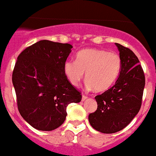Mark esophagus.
I'll return each instance as SVG.
<instances>
[{
  "mask_svg": "<svg viewBox=\"0 0 156 156\" xmlns=\"http://www.w3.org/2000/svg\"><path fill=\"white\" fill-rule=\"evenodd\" d=\"M87 95H83V96H82V100H87Z\"/></svg>",
  "mask_w": 156,
  "mask_h": 156,
  "instance_id": "esophagus-1",
  "label": "esophagus"
}]
</instances>
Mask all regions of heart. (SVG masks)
<instances>
[{"label":"heart","mask_w":156,"mask_h":156,"mask_svg":"<svg viewBox=\"0 0 156 156\" xmlns=\"http://www.w3.org/2000/svg\"><path fill=\"white\" fill-rule=\"evenodd\" d=\"M122 66L121 56L106 50L87 48L76 55V60L64 63V73L74 87L79 85L86 73L87 87L96 91H105L119 78Z\"/></svg>","instance_id":"heart-1"}]
</instances>
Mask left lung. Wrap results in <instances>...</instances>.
<instances>
[{
	"label": "left lung",
	"mask_w": 156,
	"mask_h": 156,
	"mask_svg": "<svg viewBox=\"0 0 156 156\" xmlns=\"http://www.w3.org/2000/svg\"><path fill=\"white\" fill-rule=\"evenodd\" d=\"M122 61L118 79L103 94L95 96L98 107L89 114L90 126L99 132L113 133L123 129L141 108L145 75L132 50L116 44Z\"/></svg>",
	"instance_id": "8db88e82"
}]
</instances>
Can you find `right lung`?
Instances as JSON below:
<instances>
[{"mask_svg":"<svg viewBox=\"0 0 156 156\" xmlns=\"http://www.w3.org/2000/svg\"><path fill=\"white\" fill-rule=\"evenodd\" d=\"M69 44L40 40L19 54L12 82L21 116L33 128L51 131L64 123L66 108L82 95L66 78L64 63Z\"/></svg>","mask_w":156,"mask_h":156,"instance_id":"obj_1","label":"right lung"}]
</instances>
